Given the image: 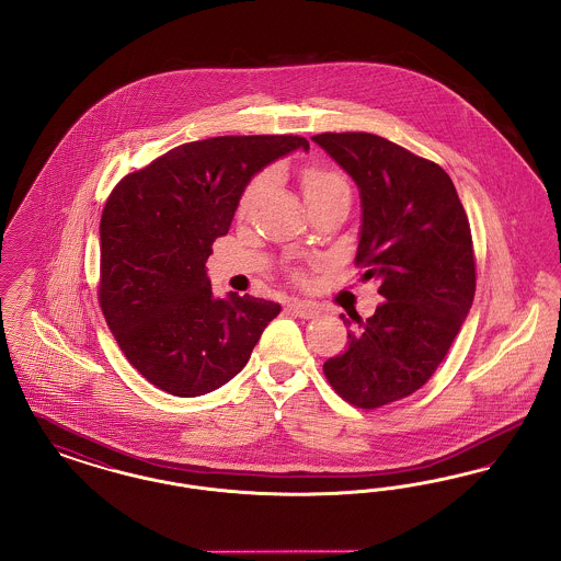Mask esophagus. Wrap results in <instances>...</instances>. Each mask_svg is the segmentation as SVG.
Here are the masks:
<instances>
[{
    "instance_id": "1",
    "label": "esophagus",
    "mask_w": 561,
    "mask_h": 561,
    "mask_svg": "<svg viewBox=\"0 0 561 561\" xmlns=\"http://www.w3.org/2000/svg\"><path fill=\"white\" fill-rule=\"evenodd\" d=\"M288 309L293 311L294 316H298L302 320H311V318L320 316V307L316 302H311V300H298L296 298V300L288 305Z\"/></svg>"
}]
</instances>
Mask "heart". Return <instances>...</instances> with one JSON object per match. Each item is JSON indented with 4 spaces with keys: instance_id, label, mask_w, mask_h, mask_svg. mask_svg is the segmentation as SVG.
<instances>
[{
    "instance_id": "heart-1",
    "label": "heart",
    "mask_w": 561,
    "mask_h": 561,
    "mask_svg": "<svg viewBox=\"0 0 561 561\" xmlns=\"http://www.w3.org/2000/svg\"><path fill=\"white\" fill-rule=\"evenodd\" d=\"M267 183V174H261L256 176L250 187L245 188V193L241 195L240 213H248L254 197L259 195V191L265 187ZM339 188H348L345 179L330 170V168H323V165H309L305 172H302V191H305V197L309 204H313L316 199H320L323 195L332 193V191H339Z\"/></svg>"
}]
</instances>
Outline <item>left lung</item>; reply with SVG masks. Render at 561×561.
I'll list each match as a JSON object with an SVG mask.
<instances>
[{
	"label": "left lung",
	"instance_id": "8db88e82",
	"mask_svg": "<svg viewBox=\"0 0 561 561\" xmlns=\"http://www.w3.org/2000/svg\"><path fill=\"white\" fill-rule=\"evenodd\" d=\"M359 188L357 265L385 298L347 320L348 347L323 374L334 391L373 410L412 396L437 370L476 296L471 229L453 179L433 161L368 133L313 136Z\"/></svg>",
	"mask_w": 561,
	"mask_h": 561
}]
</instances>
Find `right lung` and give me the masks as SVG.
I'll use <instances>...</instances> for the list:
<instances>
[{
    "label": "right lung",
    "mask_w": 561,
    "mask_h": 561,
    "mask_svg": "<svg viewBox=\"0 0 561 561\" xmlns=\"http://www.w3.org/2000/svg\"><path fill=\"white\" fill-rule=\"evenodd\" d=\"M309 151L302 136H216L181 145L124 176L101 218L99 298L128 362L151 385L197 398L248 364L282 307L214 296L206 261L241 195L268 163Z\"/></svg>",
    "instance_id": "add662e5"
}]
</instances>
